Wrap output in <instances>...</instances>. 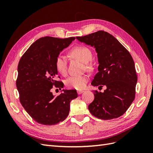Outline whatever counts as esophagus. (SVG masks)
<instances>
[{"label": "esophagus", "mask_w": 153, "mask_h": 153, "mask_svg": "<svg viewBox=\"0 0 153 153\" xmlns=\"http://www.w3.org/2000/svg\"><path fill=\"white\" fill-rule=\"evenodd\" d=\"M84 91H77V93H78V94H81L82 93H83V92H84Z\"/></svg>", "instance_id": "1"}]
</instances>
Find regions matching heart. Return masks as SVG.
Wrapping results in <instances>:
<instances>
[{
    "label": "heart",
    "instance_id": "obj_1",
    "mask_svg": "<svg viewBox=\"0 0 153 153\" xmlns=\"http://www.w3.org/2000/svg\"><path fill=\"white\" fill-rule=\"evenodd\" d=\"M69 54L74 58L80 60L83 63L87 64L91 61L92 53L91 50L85 46H76L69 51ZM55 67L57 71L62 76L66 75L68 72V62L66 57L59 55L55 59ZM88 81L86 76H73L66 81V85L69 88L75 89H84Z\"/></svg>",
    "mask_w": 153,
    "mask_h": 153
}]
</instances>
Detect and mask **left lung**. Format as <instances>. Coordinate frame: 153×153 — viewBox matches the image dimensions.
I'll return each instance as SVG.
<instances>
[{
	"mask_svg": "<svg viewBox=\"0 0 153 153\" xmlns=\"http://www.w3.org/2000/svg\"><path fill=\"white\" fill-rule=\"evenodd\" d=\"M80 42L96 48L99 62L98 72L91 84L106 89L94 91V100L88 106L97 118L110 120L121 116L135 99L137 75L131 54L112 35L99 30L76 37Z\"/></svg>",
	"mask_w": 153,
	"mask_h": 153,
	"instance_id": "1",
	"label": "left lung"
}]
</instances>
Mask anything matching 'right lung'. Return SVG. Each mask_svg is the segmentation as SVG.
Here are the masks:
<instances>
[{"label":"right lung","mask_w":153,"mask_h":153,"mask_svg":"<svg viewBox=\"0 0 153 153\" xmlns=\"http://www.w3.org/2000/svg\"><path fill=\"white\" fill-rule=\"evenodd\" d=\"M75 39V37H43L31 45L18 63L16 84L20 101L30 116L41 124L50 126L63 121L69 114L71 101L77 98L76 90H64L56 97L51 92L53 86L60 90L64 86L55 79V59Z\"/></svg>","instance_id":"1"}]
</instances>
